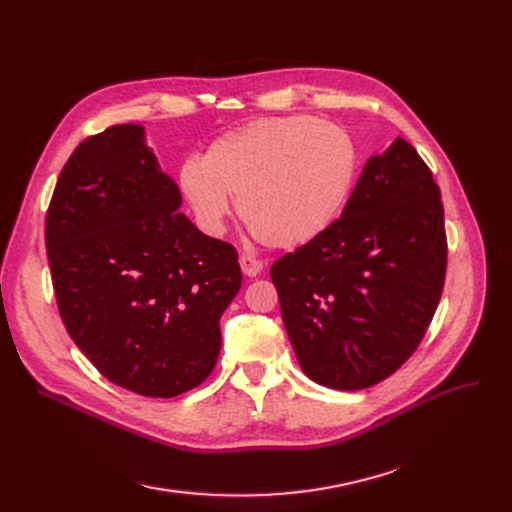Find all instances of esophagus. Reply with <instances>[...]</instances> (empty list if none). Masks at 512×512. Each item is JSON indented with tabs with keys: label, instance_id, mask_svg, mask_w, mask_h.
<instances>
[{
	"label": "esophagus",
	"instance_id": "obj_1",
	"mask_svg": "<svg viewBox=\"0 0 512 512\" xmlns=\"http://www.w3.org/2000/svg\"><path fill=\"white\" fill-rule=\"evenodd\" d=\"M238 263H240V270H242V274L249 276V278L259 276V274H261V270H263V261H259V259L251 257V255H240Z\"/></svg>",
	"mask_w": 512,
	"mask_h": 512
}]
</instances>
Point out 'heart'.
<instances>
[{"label":"heart","mask_w":512,"mask_h":512,"mask_svg":"<svg viewBox=\"0 0 512 512\" xmlns=\"http://www.w3.org/2000/svg\"><path fill=\"white\" fill-rule=\"evenodd\" d=\"M355 143L313 116L259 118L215 139L178 170L180 193L209 236H222L236 197L242 222L272 249H299L326 232L355 178Z\"/></svg>","instance_id":"1"}]
</instances>
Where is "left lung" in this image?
Masks as SVG:
<instances>
[{
    "mask_svg": "<svg viewBox=\"0 0 512 512\" xmlns=\"http://www.w3.org/2000/svg\"><path fill=\"white\" fill-rule=\"evenodd\" d=\"M440 188L415 147L371 155L340 218L272 265L301 369L334 390L386 380L419 346L442 297Z\"/></svg>",
    "mask_w": 512,
    "mask_h": 512,
    "instance_id": "left-lung-1",
    "label": "left lung"
}]
</instances>
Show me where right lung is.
Returning <instances> with one entry per match:
<instances>
[{
    "label": "right lung",
    "mask_w": 512,
    "mask_h": 512,
    "mask_svg": "<svg viewBox=\"0 0 512 512\" xmlns=\"http://www.w3.org/2000/svg\"><path fill=\"white\" fill-rule=\"evenodd\" d=\"M145 128L118 124L80 143L58 178L45 247L64 326L116 386L172 398L199 386L240 290L232 245L180 213Z\"/></svg>",
    "instance_id": "1"
}]
</instances>
